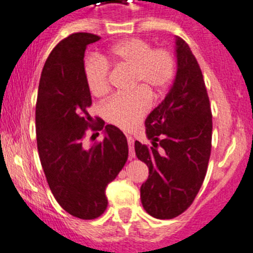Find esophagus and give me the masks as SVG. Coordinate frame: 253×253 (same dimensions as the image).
<instances>
[{"label": "esophagus", "instance_id": "obj_1", "mask_svg": "<svg viewBox=\"0 0 253 253\" xmlns=\"http://www.w3.org/2000/svg\"><path fill=\"white\" fill-rule=\"evenodd\" d=\"M127 142H128V147H129V158H134V156H136V153H134V147H133V143H134V139L132 136H127Z\"/></svg>", "mask_w": 253, "mask_h": 253}]
</instances>
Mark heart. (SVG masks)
<instances>
[{"label": "heart", "instance_id": "b5f03b06", "mask_svg": "<svg viewBox=\"0 0 253 253\" xmlns=\"http://www.w3.org/2000/svg\"><path fill=\"white\" fill-rule=\"evenodd\" d=\"M132 70L128 94L116 95L102 106V116L122 129L138 126L152 106V95L168 89L175 74V60L168 49L154 48L139 38H128L110 48L104 58L91 55L84 65V78L94 96H104L110 90V67Z\"/></svg>", "mask_w": 253, "mask_h": 253}]
</instances>
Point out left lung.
Wrapping results in <instances>:
<instances>
[{"mask_svg": "<svg viewBox=\"0 0 253 253\" xmlns=\"http://www.w3.org/2000/svg\"><path fill=\"white\" fill-rule=\"evenodd\" d=\"M176 75L163 101L146 119L147 147L134 142L149 169L141 186L144 210L156 219L185 211L199 193L211 153L212 115L203 73L185 41L175 38Z\"/></svg>", "mask_w": 253, "mask_h": 253, "instance_id": "8db88e82", "label": "left lung"}]
</instances>
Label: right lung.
<instances>
[{
	"label": "right lung",
	"mask_w": 253,
	"mask_h": 253,
	"mask_svg": "<svg viewBox=\"0 0 253 253\" xmlns=\"http://www.w3.org/2000/svg\"><path fill=\"white\" fill-rule=\"evenodd\" d=\"M99 36L74 33L59 42L44 64L36 105L39 159L54 198L70 215L96 219L107 208V184L128 158L126 136L101 119L90 126L91 94L84 78V54ZM89 126L105 127L104 141L86 149Z\"/></svg>",
	"instance_id": "obj_1"
}]
</instances>
